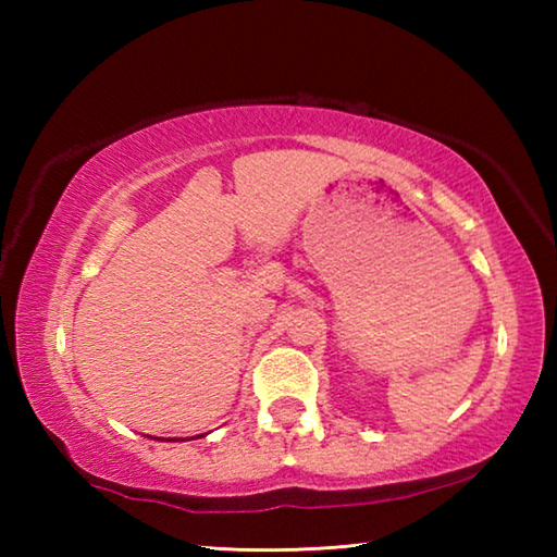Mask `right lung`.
I'll use <instances>...</instances> for the list:
<instances>
[{"label":"right lung","mask_w":557,"mask_h":557,"mask_svg":"<svg viewBox=\"0 0 557 557\" xmlns=\"http://www.w3.org/2000/svg\"><path fill=\"white\" fill-rule=\"evenodd\" d=\"M196 437H206V435H196ZM157 440V437H154ZM169 442H176V440H169Z\"/></svg>","instance_id":"add662e5"}]
</instances>
